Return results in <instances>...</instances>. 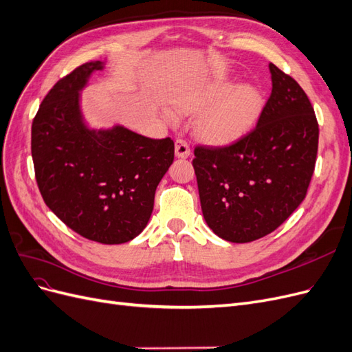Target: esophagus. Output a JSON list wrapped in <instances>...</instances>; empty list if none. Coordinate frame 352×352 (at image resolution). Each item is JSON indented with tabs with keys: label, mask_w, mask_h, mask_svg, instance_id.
<instances>
[{
	"label": "esophagus",
	"mask_w": 352,
	"mask_h": 352,
	"mask_svg": "<svg viewBox=\"0 0 352 352\" xmlns=\"http://www.w3.org/2000/svg\"><path fill=\"white\" fill-rule=\"evenodd\" d=\"M175 153H176V157L179 158H188L190 155V146L185 140L179 138V140H176L175 142Z\"/></svg>",
	"instance_id": "obj_1"
}]
</instances>
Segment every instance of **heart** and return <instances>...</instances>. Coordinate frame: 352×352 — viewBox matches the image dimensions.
<instances>
[{
	"mask_svg": "<svg viewBox=\"0 0 352 352\" xmlns=\"http://www.w3.org/2000/svg\"><path fill=\"white\" fill-rule=\"evenodd\" d=\"M229 82H217L189 95L179 104L180 110L197 111L212 105L202 116L199 129L211 142H230L239 138L255 120L261 109V94L252 85L230 91Z\"/></svg>",
	"mask_w": 352,
	"mask_h": 352,
	"instance_id": "obj_1",
	"label": "heart"
}]
</instances>
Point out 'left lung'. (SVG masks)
Instances as JSON below:
<instances>
[{
	"instance_id": "obj_1",
	"label": "left lung",
	"mask_w": 352,
	"mask_h": 352,
	"mask_svg": "<svg viewBox=\"0 0 352 352\" xmlns=\"http://www.w3.org/2000/svg\"><path fill=\"white\" fill-rule=\"evenodd\" d=\"M272 92L258 122L223 146L197 145L192 166L202 214L217 236L251 242L298 208L316 167L318 123L304 89L269 65Z\"/></svg>"
}]
</instances>
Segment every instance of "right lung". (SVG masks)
I'll return each mask as SVG.
<instances>
[{"instance_id":"add662e5","label":"right lung","mask_w":352,"mask_h":352,"mask_svg":"<svg viewBox=\"0 0 352 352\" xmlns=\"http://www.w3.org/2000/svg\"><path fill=\"white\" fill-rule=\"evenodd\" d=\"M101 61L61 78L32 122V158L48 208L80 236L124 243L140 235L154 208L160 180L175 158L172 138L151 140L122 126L89 131L79 91Z\"/></svg>"}]
</instances>
